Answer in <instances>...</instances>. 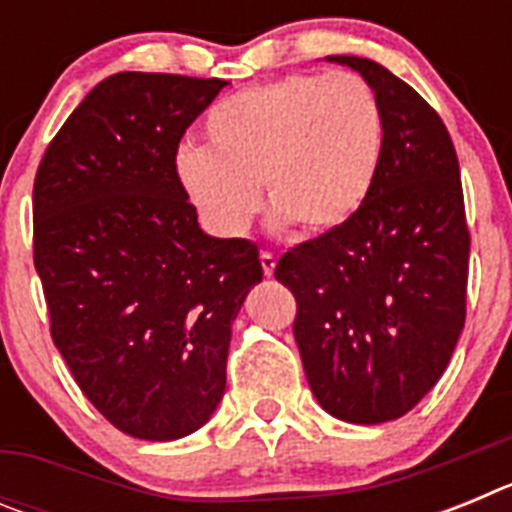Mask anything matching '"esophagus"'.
Masks as SVG:
<instances>
[{"label":"esophagus","instance_id":"esophagus-1","mask_svg":"<svg viewBox=\"0 0 512 512\" xmlns=\"http://www.w3.org/2000/svg\"><path fill=\"white\" fill-rule=\"evenodd\" d=\"M261 266H264V274L266 277H271V274H274V269H277V259H274V253H269V251H261Z\"/></svg>","mask_w":512,"mask_h":512}]
</instances>
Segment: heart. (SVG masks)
<instances>
[{
  "instance_id": "obj_1",
  "label": "heart",
  "mask_w": 512,
  "mask_h": 512,
  "mask_svg": "<svg viewBox=\"0 0 512 512\" xmlns=\"http://www.w3.org/2000/svg\"><path fill=\"white\" fill-rule=\"evenodd\" d=\"M207 146H184L174 176L207 230L238 238L261 207L274 223L325 235L361 210L384 148L382 110L361 76H287L217 102Z\"/></svg>"
}]
</instances>
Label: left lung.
Segmentation results:
<instances>
[{"mask_svg":"<svg viewBox=\"0 0 512 512\" xmlns=\"http://www.w3.org/2000/svg\"><path fill=\"white\" fill-rule=\"evenodd\" d=\"M325 61L372 87L382 161L361 210L284 253L274 277L297 300L295 341L320 408L374 425L413 410L449 366L467 315L469 230L459 158L431 104L377 61Z\"/></svg>","mask_w":512,"mask_h":512,"instance_id":"1","label":"left lung"}]
</instances>
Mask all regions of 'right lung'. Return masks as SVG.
Masks as SVG:
<instances>
[{
  "mask_svg": "<svg viewBox=\"0 0 512 512\" xmlns=\"http://www.w3.org/2000/svg\"><path fill=\"white\" fill-rule=\"evenodd\" d=\"M228 81L122 71L63 122L35 174V269L51 336L115 428L174 441L225 392L230 325L259 248L212 238L176 184L187 128Z\"/></svg>",
  "mask_w": 512,
  "mask_h": 512,
  "instance_id": "right-lung-1",
  "label": "right lung"
}]
</instances>
